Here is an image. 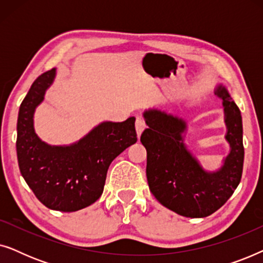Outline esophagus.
I'll return each instance as SVG.
<instances>
[{
  "label": "esophagus",
  "instance_id": "obj_1",
  "mask_svg": "<svg viewBox=\"0 0 263 263\" xmlns=\"http://www.w3.org/2000/svg\"><path fill=\"white\" fill-rule=\"evenodd\" d=\"M146 128V124H145V121L142 120V118H136V122H135V129H136V134L140 138V135L142 134V132L145 130Z\"/></svg>",
  "mask_w": 263,
  "mask_h": 263
}]
</instances>
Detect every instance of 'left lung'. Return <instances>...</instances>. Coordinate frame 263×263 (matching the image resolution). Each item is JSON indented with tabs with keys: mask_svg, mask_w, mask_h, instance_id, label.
<instances>
[{
	"mask_svg": "<svg viewBox=\"0 0 263 263\" xmlns=\"http://www.w3.org/2000/svg\"><path fill=\"white\" fill-rule=\"evenodd\" d=\"M214 93L222 102L229 153L215 170H206L185 145L184 118L152 107L143 111L147 129L141 142L147 151L149 190L164 207L186 218H204L218 211L235 192L243 171V124L228 88L218 82Z\"/></svg>",
	"mask_w": 263,
	"mask_h": 263,
	"instance_id": "8db88e82",
	"label": "left lung"
}]
</instances>
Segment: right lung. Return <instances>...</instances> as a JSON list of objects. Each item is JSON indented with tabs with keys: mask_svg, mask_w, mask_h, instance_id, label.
I'll use <instances>...</instances> for the list:
<instances>
[{
	"mask_svg": "<svg viewBox=\"0 0 263 263\" xmlns=\"http://www.w3.org/2000/svg\"><path fill=\"white\" fill-rule=\"evenodd\" d=\"M56 74L53 68L35 79L21 103L16 124L17 163L24 179L44 206L75 212L99 199L110 164L138 141L135 117L104 121L69 145H49L34 130V114Z\"/></svg>",
	"mask_w": 263,
	"mask_h": 263,
	"instance_id": "add662e5",
	"label": "right lung"
}]
</instances>
